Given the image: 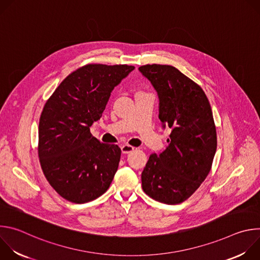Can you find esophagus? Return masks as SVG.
<instances>
[{"mask_svg":"<svg viewBox=\"0 0 260 260\" xmlns=\"http://www.w3.org/2000/svg\"><path fill=\"white\" fill-rule=\"evenodd\" d=\"M135 150V148L133 146H129V145H122L121 146V152L123 154H128L131 152H133Z\"/></svg>","mask_w":260,"mask_h":260,"instance_id":"34e87169","label":"esophagus"}]
</instances>
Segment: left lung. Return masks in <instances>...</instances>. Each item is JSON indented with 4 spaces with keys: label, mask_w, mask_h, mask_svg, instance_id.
<instances>
[{
    "label": "left lung",
    "mask_w": 260,
    "mask_h": 260,
    "mask_svg": "<svg viewBox=\"0 0 260 260\" xmlns=\"http://www.w3.org/2000/svg\"><path fill=\"white\" fill-rule=\"evenodd\" d=\"M157 92L158 118L170 127L166 150L151 154L142 172V187L155 201H186L208 176L217 148L216 127L207 95L200 85L168 64L139 68Z\"/></svg>",
    "instance_id": "obj_1"
}]
</instances>
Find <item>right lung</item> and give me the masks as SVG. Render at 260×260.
Masks as SVG:
<instances>
[{"label":"right lung","instance_id":"obj_1","mask_svg":"<svg viewBox=\"0 0 260 260\" xmlns=\"http://www.w3.org/2000/svg\"><path fill=\"white\" fill-rule=\"evenodd\" d=\"M135 67L86 64L73 72L46 102L39 122V158L53 189L84 204L107 191L121 150L103 144L89 127L104 112L111 92Z\"/></svg>","mask_w":260,"mask_h":260}]
</instances>
